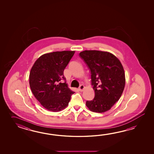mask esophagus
<instances>
[{
	"mask_svg": "<svg viewBox=\"0 0 154 154\" xmlns=\"http://www.w3.org/2000/svg\"><path fill=\"white\" fill-rule=\"evenodd\" d=\"M84 88H85V86L83 85H81L80 86V87L79 88V90L80 91H82L84 89Z\"/></svg>",
	"mask_w": 154,
	"mask_h": 154,
	"instance_id": "1",
	"label": "esophagus"
}]
</instances>
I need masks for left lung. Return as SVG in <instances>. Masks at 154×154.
Masks as SVG:
<instances>
[{
  "label": "left lung",
  "instance_id": "left-lung-1",
  "mask_svg": "<svg viewBox=\"0 0 154 154\" xmlns=\"http://www.w3.org/2000/svg\"><path fill=\"white\" fill-rule=\"evenodd\" d=\"M90 71L95 97L87 101L90 111L102 113L109 110L118 101L125 88V70L113 54L99 51H84L79 53Z\"/></svg>",
  "mask_w": 154,
  "mask_h": 154
}]
</instances>
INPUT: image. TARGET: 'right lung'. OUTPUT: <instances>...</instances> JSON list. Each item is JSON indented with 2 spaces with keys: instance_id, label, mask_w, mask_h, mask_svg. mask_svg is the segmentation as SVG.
<instances>
[{
  "instance_id": "add662e5",
  "label": "right lung",
  "mask_w": 154,
  "mask_h": 154,
  "mask_svg": "<svg viewBox=\"0 0 154 154\" xmlns=\"http://www.w3.org/2000/svg\"><path fill=\"white\" fill-rule=\"evenodd\" d=\"M75 51L46 53L37 59L31 69L29 86L33 94L44 108L59 112L68 105L74 93L68 87L64 70ZM59 84H58V82Z\"/></svg>"
}]
</instances>
